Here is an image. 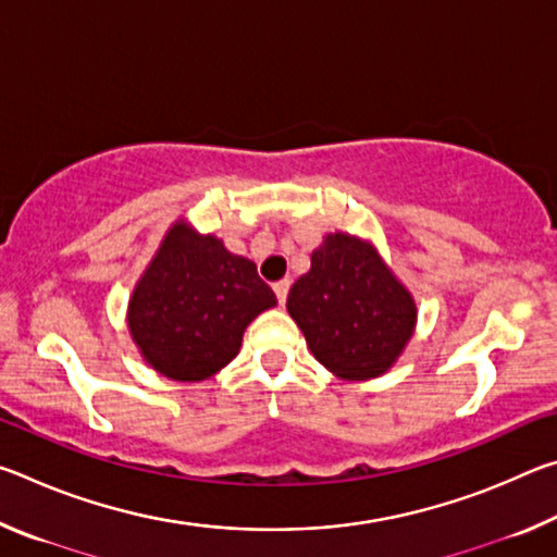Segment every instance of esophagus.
I'll return each instance as SVG.
<instances>
[{"instance_id": "34e87169", "label": "esophagus", "mask_w": 557, "mask_h": 557, "mask_svg": "<svg viewBox=\"0 0 557 557\" xmlns=\"http://www.w3.org/2000/svg\"><path fill=\"white\" fill-rule=\"evenodd\" d=\"M272 289H275V295H277V301H280V305H285V301H287V295H289V280H280V282H275V285H272Z\"/></svg>"}]
</instances>
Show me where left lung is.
Here are the masks:
<instances>
[{"label":"left lung","instance_id":"obj_1","mask_svg":"<svg viewBox=\"0 0 557 557\" xmlns=\"http://www.w3.org/2000/svg\"><path fill=\"white\" fill-rule=\"evenodd\" d=\"M287 312L319 363L348 381L385 373L408 344L414 301L371 245L326 235L289 289Z\"/></svg>","mask_w":557,"mask_h":557}]
</instances>
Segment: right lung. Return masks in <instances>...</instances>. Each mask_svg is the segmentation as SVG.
<instances>
[{"label": "right lung", "mask_w": 557, "mask_h": 557, "mask_svg": "<svg viewBox=\"0 0 557 557\" xmlns=\"http://www.w3.org/2000/svg\"><path fill=\"white\" fill-rule=\"evenodd\" d=\"M275 305L256 262L178 223L137 282L127 324L152 369L194 383L231 363L245 326Z\"/></svg>", "instance_id": "1"}]
</instances>
